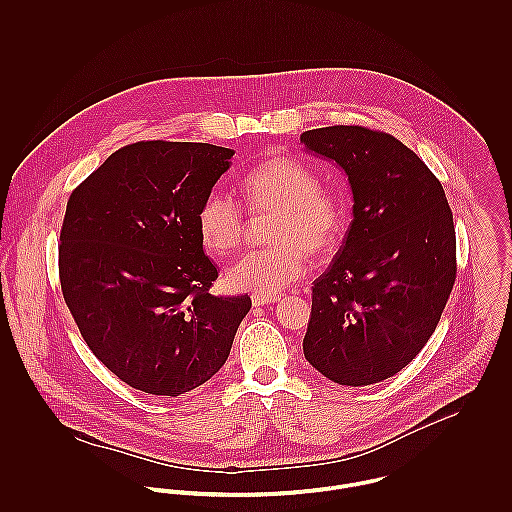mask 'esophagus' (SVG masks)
<instances>
[{"instance_id": "34e87169", "label": "esophagus", "mask_w": 512, "mask_h": 512, "mask_svg": "<svg viewBox=\"0 0 512 512\" xmlns=\"http://www.w3.org/2000/svg\"><path fill=\"white\" fill-rule=\"evenodd\" d=\"M280 301V295H252V305L254 307H260V305H272V303H278Z\"/></svg>"}]
</instances>
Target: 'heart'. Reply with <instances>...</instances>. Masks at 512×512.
I'll return each instance as SVG.
<instances>
[{
	"instance_id": "1",
	"label": "heart",
	"mask_w": 512,
	"mask_h": 512,
	"mask_svg": "<svg viewBox=\"0 0 512 512\" xmlns=\"http://www.w3.org/2000/svg\"><path fill=\"white\" fill-rule=\"evenodd\" d=\"M244 197L254 213H276L268 250L244 254L224 272V284L232 292L276 295L307 274V258L329 252L343 230L339 203L321 191L317 177L290 157H272L254 167L242 181ZM199 236L203 246L226 256L238 248L244 236V217L238 203L213 193L201 207Z\"/></svg>"
}]
</instances>
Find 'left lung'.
<instances>
[{
  "mask_svg": "<svg viewBox=\"0 0 512 512\" xmlns=\"http://www.w3.org/2000/svg\"><path fill=\"white\" fill-rule=\"evenodd\" d=\"M307 153L337 163L353 220L311 293L307 363L345 386L400 372L436 331L455 282V228L428 165L390 134L331 126L301 134Z\"/></svg>",
  "mask_w": 512,
  "mask_h": 512,
  "instance_id": "8db88e82",
  "label": "left lung"
}]
</instances>
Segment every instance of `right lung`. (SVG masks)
I'll use <instances>...</instances> for the list:
<instances>
[{
	"mask_svg": "<svg viewBox=\"0 0 512 512\" xmlns=\"http://www.w3.org/2000/svg\"><path fill=\"white\" fill-rule=\"evenodd\" d=\"M234 149L138 142L74 189L61 230L65 301L90 351L155 396L185 394L226 363L248 295L209 292L219 272L197 217Z\"/></svg>",
	"mask_w": 512,
	"mask_h": 512,
	"instance_id": "right-lung-1",
	"label": "right lung"
}]
</instances>
